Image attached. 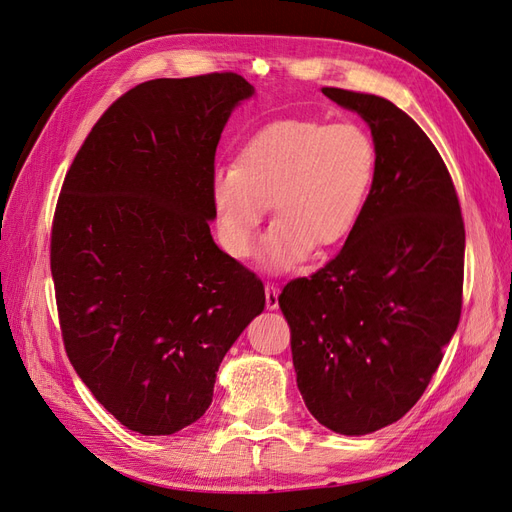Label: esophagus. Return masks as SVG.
I'll use <instances>...</instances> for the list:
<instances>
[{
    "instance_id": "esophagus-1",
    "label": "esophagus",
    "mask_w": 512,
    "mask_h": 512,
    "mask_svg": "<svg viewBox=\"0 0 512 512\" xmlns=\"http://www.w3.org/2000/svg\"><path fill=\"white\" fill-rule=\"evenodd\" d=\"M265 303H267V309H277L280 307V290H277L273 284H267L265 286Z\"/></svg>"
}]
</instances>
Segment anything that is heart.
Segmentation results:
<instances>
[{
  "instance_id": "1",
  "label": "heart",
  "mask_w": 512,
  "mask_h": 512,
  "mask_svg": "<svg viewBox=\"0 0 512 512\" xmlns=\"http://www.w3.org/2000/svg\"><path fill=\"white\" fill-rule=\"evenodd\" d=\"M376 177V145L352 121L282 119L241 145L235 166L211 173L209 200L224 252L254 250L262 218L275 222L262 241L260 262L288 271L309 254L350 237Z\"/></svg>"
}]
</instances>
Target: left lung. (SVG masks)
Returning a JSON list of instances; mask_svg holds the SVG:
<instances>
[{
    "instance_id": "left-lung-1",
    "label": "left lung",
    "mask_w": 512,
    "mask_h": 512,
    "mask_svg": "<svg viewBox=\"0 0 512 512\" xmlns=\"http://www.w3.org/2000/svg\"><path fill=\"white\" fill-rule=\"evenodd\" d=\"M361 115L376 177L342 252L284 286L292 363L307 410L344 436L399 421L457 331L466 230L438 149L393 102L324 87Z\"/></svg>"
}]
</instances>
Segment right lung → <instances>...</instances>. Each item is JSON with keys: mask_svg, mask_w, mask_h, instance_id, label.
Here are the masks:
<instances>
[{"mask_svg": "<svg viewBox=\"0 0 512 512\" xmlns=\"http://www.w3.org/2000/svg\"><path fill=\"white\" fill-rule=\"evenodd\" d=\"M241 74L136 85L108 106L64 179L51 273L68 359L143 436L196 423L265 288L215 245L209 181Z\"/></svg>", "mask_w": 512, "mask_h": 512, "instance_id": "right-lung-1", "label": "right lung"}]
</instances>
